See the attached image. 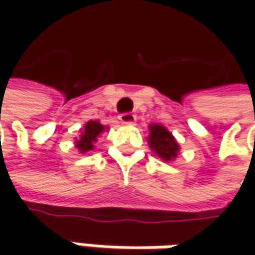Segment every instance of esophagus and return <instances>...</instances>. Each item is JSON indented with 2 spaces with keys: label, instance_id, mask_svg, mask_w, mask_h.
I'll return each mask as SVG.
<instances>
[{
  "label": "esophagus",
  "instance_id": "esophagus-1",
  "mask_svg": "<svg viewBox=\"0 0 255 255\" xmlns=\"http://www.w3.org/2000/svg\"><path fill=\"white\" fill-rule=\"evenodd\" d=\"M119 121H121L123 125H133V123L136 122V115H133V113L130 112L122 113V115L119 116Z\"/></svg>",
  "mask_w": 255,
  "mask_h": 255
}]
</instances>
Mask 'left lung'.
I'll list each match as a JSON object with an SVG mask.
<instances>
[{
  "instance_id": "8db88e82",
  "label": "left lung",
  "mask_w": 255,
  "mask_h": 255,
  "mask_svg": "<svg viewBox=\"0 0 255 255\" xmlns=\"http://www.w3.org/2000/svg\"><path fill=\"white\" fill-rule=\"evenodd\" d=\"M149 147L156 156H159L163 162H173L177 159L180 153V144L174 139L171 132L167 130L162 125L152 123L149 125Z\"/></svg>"
}]
</instances>
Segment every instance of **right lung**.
<instances>
[{
  "mask_svg": "<svg viewBox=\"0 0 255 255\" xmlns=\"http://www.w3.org/2000/svg\"><path fill=\"white\" fill-rule=\"evenodd\" d=\"M105 130H109L108 126H105L99 121H89L84 128L79 130V137H75V147L79 150V153H91L95 149V144L98 139L101 137Z\"/></svg>",
  "mask_w": 255,
  "mask_h": 255,
  "instance_id": "add662e5",
  "label": "right lung"
}]
</instances>
